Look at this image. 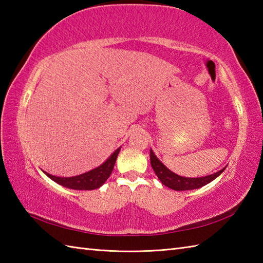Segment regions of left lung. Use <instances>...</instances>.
<instances>
[{"label": "left lung", "mask_w": 263, "mask_h": 263, "mask_svg": "<svg viewBox=\"0 0 263 263\" xmlns=\"http://www.w3.org/2000/svg\"><path fill=\"white\" fill-rule=\"evenodd\" d=\"M150 163H152L153 170L155 171L156 175L160 180V182L164 184L165 186H168L172 190H175V191H186V190H194L199 189L201 186L205 185V184L210 183L214 181L216 177L219 176L225 168L221 171L215 173V174H211L208 176L203 177H195V178H189V177H183L175 174L172 171H170L163 163H160V160L156 157L154 152L150 149Z\"/></svg>", "instance_id": "left-lung-1"}]
</instances>
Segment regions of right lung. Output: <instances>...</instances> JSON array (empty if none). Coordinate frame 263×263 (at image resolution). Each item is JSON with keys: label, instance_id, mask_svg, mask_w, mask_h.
Segmentation results:
<instances>
[{"label": "right lung", "instance_id": "obj_1", "mask_svg": "<svg viewBox=\"0 0 263 263\" xmlns=\"http://www.w3.org/2000/svg\"><path fill=\"white\" fill-rule=\"evenodd\" d=\"M120 149H116L113 155L105 161L103 165H100L97 168H95L90 172L85 173V174L73 176V177H59L53 176L51 174H45L52 178L54 182L59 183L60 185H63L65 187H69L72 190H95L102 186L106 182V180L109 177V175L113 172L115 161L117 158V155L120 153Z\"/></svg>", "mask_w": 263, "mask_h": 263}]
</instances>
